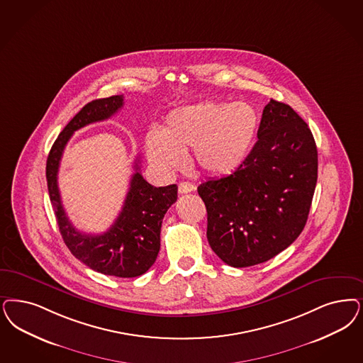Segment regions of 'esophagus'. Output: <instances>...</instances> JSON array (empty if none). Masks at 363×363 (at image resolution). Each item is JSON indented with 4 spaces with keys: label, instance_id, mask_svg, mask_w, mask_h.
Instances as JSON below:
<instances>
[{
    "label": "esophagus",
    "instance_id": "34e87169",
    "mask_svg": "<svg viewBox=\"0 0 363 363\" xmlns=\"http://www.w3.org/2000/svg\"><path fill=\"white\" fill-rule=\"evenodd\" d=\"M194 189H196V186H194L193 184H190V182H181V184L178 185V191H179L181 194L190 193V191H193Z\"/></svg>",
    "mask_w": 363,
    "mask_h": 363
}]
</instances>
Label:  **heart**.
<instances>
[{"mask_svg": "<svg viewBox=\"0 0 363 363\" xmlns=\"http://www.w3.org/2000/svg\"><path fill=\"white\" fill-rule=\"evenodd\" d=\"M259 127L256 110L245 101L232 104L205 101L170 113L161 133L151 131L146 149L151 162L164 172L193 161L206 174H228L247 158Z\"/></svg>", "mask_w": 363, "mask_h": 363, "instance_id": "b5f03b06", "label": "heart"}]
</instances>
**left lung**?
Wrapping results in <instances>:
<instances>
[{
  "label": "left lung",
  "mask_w": 363,
  "mask_h": 363,
  "mask_svg": "<svg viewBox=\"0 0 363 363\" xmlns=\"http://www.w3.org/2000/svg\"><path fill=\"white\" fill-rule=\"evenodd\" d=\"M257 138L232 174L197 189L208 212L209 245L236 268L264 263L298 238L318 179L313 133L288 104L269 100Z\"/></svg>",
  "instance_id": "obj_1"
}]
</instances>
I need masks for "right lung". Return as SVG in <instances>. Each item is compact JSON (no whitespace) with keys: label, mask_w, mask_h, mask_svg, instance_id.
Returning <instances> with one entry per match:
<instances>
[{"label":"right lung","mask_w":363,"mask_h":363,"mask_svg":"<svg viewBox=\"0 0 363 363\" xmlns=\"http://www.w3.org/2000/svg\"><path fill=\"white\" fill-rule=\"evenodd\" d=\"M123 107V95L87 103L55 140L47 160L50 203L62 238L71 253L103 275L137 277L149 271L161 248V226L167 209L177 201V185L155 188L139 173V160L131 178L122 212L101 235H86L71 224L64 211L57 186V173L64 149L76 130L111 118Z\"/></svg>","instance_id":"right-lung-1"}]
</instances>
